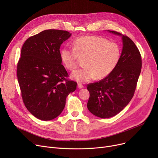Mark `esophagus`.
I'll return each mask as SVG.
<instances>
[{
  "label": "esophagus",
  "instance_id": "obj_1",
  "mask_svg": "<svg viewBox=\"0 0 158 158\" xmlns=\"http://www.w3.org/2000/svg\"><path fill=\"white\" fill-rule=\"evenodd\" d=\"M77 87H78V88L81 89V88H83V86H82V85H81V84H80V83H78V84H77Z\"/></svg>",
  "mask_w": 158,
  "mask_h": 158
}]
</instances>
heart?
Instances as JSON below:
<instances>
[{
    "label": "heart",
    "mask_w": 158,
    "mask_h": 158,
    "mask_svg": "<svg viewBox=\"0 0 158 158\" xmlns=\"http://www.w3.org/2000/svg\"><path fill=\"white\" fill-rule=\"evenodd\" d=\"M61 60L70 71L76 69L79 59L82 68L72 75L79 83H85L95 77L97 79L108 76L116 67L120 57L119 46L114 42L97 36H85L76 39L73 48L63 47L60 52Z\"/></svg>",
    "instance_id": "heart-1"
}]
</instances>
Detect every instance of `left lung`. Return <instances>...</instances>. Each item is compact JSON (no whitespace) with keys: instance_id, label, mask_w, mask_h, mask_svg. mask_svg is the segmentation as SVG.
<instances>
[{"instance_id":"obj_1","label":"left lung","mask_w":158,"mask_h":158,"mask_svg":"<svg viewBox=\"0 0 158 158\" xmlns=\"http://www.w3.org/2000/svg\"><path fill=\"white\" fill-rule=\"evenodd\" d=\"M122 36L123 48L120 60L110 74L87 85L89 98L88 110L98 117L110 118L120 113L133 97L142 69V57L135 44L126 35Z\"/></svg>"}]
</instances>
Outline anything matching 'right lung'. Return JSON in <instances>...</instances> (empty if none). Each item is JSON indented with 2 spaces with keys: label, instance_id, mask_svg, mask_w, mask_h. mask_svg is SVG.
Wrapping results in <instances>:
<instances>
[{
  "label": "right lung",
  "instance_id": "obj_1",
  "mask_svg": "<svg viewBox=\"0 0 158 158\" xmlns=\"http://www.w3.org/2000/svg\"><path fill=\"white\" fill-rule=\"evenodd\" d=\"M71 34L48 29L25 41L17 64V78L23 104L38 119L51 120L63 111L66 97L77 88L61 64L60 48Z\"/></svg>",
  "mask_w": 158,
  "mask_h": 158
}]
</instances>
